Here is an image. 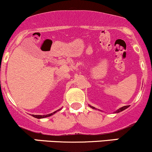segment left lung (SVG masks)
Segmentation results:
<instances>
[{"mask_svg": "<svg viewBox=\"0 0 152 152\" xmlns=\"http://www.w3.org/2000/svg\"><path fill=\"white\" fill-rule=\"evenodd\" d=\"M89 106L90 107V108H93V109H95V107H93V106H92V105H89ZM129 107V105H125V106H123V107H122V108H119V109H117L116 110V111H114V113L115 114H117V113H119V112H121V111H124V110H125L126 108H127Z\"/></svg>", "mask_w": 152, "mask_h": 152, "instance_id": "left-lung-1", "label": "left lung"}]
</instances>
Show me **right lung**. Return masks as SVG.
<instances>
[{
  "mask_svg": "<svg viewBox=\"0 0 152 152\" xmlns=\"http://www.w3.org/2000/svg\"><path fill=\"white\" fill-rule=\"evenodd\" d=\"M61 109H62V108H60V109H58V110H57V111H54V112L52 113V114H47V115H33V117H35V118H37V119H43V118L49 117V116H52V115L55 114L56 112L60 111Z\"/></svg>",
  "mask_w": 152,
  "mask_h": 152,
  "instance_id": "1",
  "label": "right lung"
}]
</instances>
